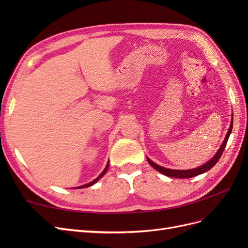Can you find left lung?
Listing matches in <instances>:
<instances>
[{"instance_id":"8db88e82","label":"left lung","mask_w":248,"mask_h":248,"mask_svg":"<svg viewBox=\"0 0 248 248\" xmlns=\"http://www.w3.org/2000/svg\"><path fill=\"white\" fill-rule=\"evenodd\" d=\"M232 123H231V126L229 128V131L227 133V137L226 139H224L223 142L221 147L219 148L218 151H217V153L214 155V157L212 159H210L208 162H206L205 164H202V166L197 168V169H192V170H170V169H166V168H162L160 166H158V164L154 163L153 161L150 160L149 158H147L148 162L150 163V166L153 167L156 170H158L159 172H161V174L166 175V176H169V177H174V178H180V179H183V178H191V177H194V176H198V175H201L202 174V172H205L207 170H209L210 169H212L216 162L219 160L220 156L222 155V152L224 148H226L227 146V142H228V140H229V137L230 134L232 132Z\"/></svg>"}]
</instances>
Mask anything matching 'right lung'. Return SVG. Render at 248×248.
<instances>
[{"mask_svg": "<svg viewBox=\"0 0 248 248\" xmlns=\"http://www.w3.org/2000/svg\"><path fill=\"white\" fill-rule=\"evenodd\" d=\"M108 163L107 164V168L106 169H104V170L101 172V174L98 176V177H97L95 180H93V181L92 182H90V183H88V184H86V185H82V186H79V187H78V188H85V187H89V186H91V185H93V184H95L97 181H98V180L104 175V174H106V172H107V170H108Z\"/></svg>", "mask_w": 248, "mask_h": 248, "instance_id": "add662e5", "label": "right lung"}]
</instances>
